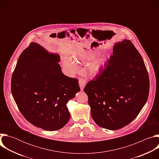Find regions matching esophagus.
<instances>
[{
	"mask_svg": "<svg viewBox=\"0 0 159 159\" xmlns=\"http://www.w3.org/2000/svg\"><path fill=\"white\" fill-rule=\"evenodd\" d=\"M86 83H87V80L85 79L82 78V77L79 78V86H80V88L81 90H84V88L85 86Z\"/></svg>",
	"mask_w": 159,
	"mask_h": 159,
	"instance_id": "1",
	"label": "esophagus"
}]
</instances>
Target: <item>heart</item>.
Masks as SVG:
<instances>
[{"instance_id": "obj_1", "label": "heart", "mask_w": 159, "mask_h": 159, "mask_svg": "<svg viewBox=\"0 0 159 159\" xmlns=\"http://www.w3.org/2000/svg\"><path fill=\"white\" fill-rule=\"evenodd\" d=\"M96 57V53H89L80 55L76 58V60L78 63H86L93 61ZM104 62L105 60L103 58H99L94 60L88 67L89 74L93 76L96 75L99 73L101 66L104 65ZM63 65L71 74H74L78 72L79 68L77 63L70 58H66L63 59Z\"/></svg>"}]
</instances>
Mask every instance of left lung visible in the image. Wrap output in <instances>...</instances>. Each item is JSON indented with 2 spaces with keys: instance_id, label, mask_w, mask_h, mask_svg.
Returning a JSON list of instances; mask_svg holds the SVG:
<instances>
[{
  "instance_id": "obj_1",
  "label": "left lung",
  "mask_w": 159,
  "mask_h": 159,
  "mask_svg": "<svg viewBox=\"0 0 159 159\" xmlns=\"http://www.w3.org/2000/svg\"><path fill=\"white\" fill-rule=\"evenodd\" d=\"M105 67L84 88L91 116L110 130L130 123L145 104L150 89L143 60L131 41L114 45Z\"/></svg>"
}]
</instances>
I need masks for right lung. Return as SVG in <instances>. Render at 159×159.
Here are the masks:
<instances>
[{
    "mask_svg": "<svg viewBox=\"0 0 159 159\" xmlns=\"http://www.w3.org/2000/svg\"><path fill=\"white\" fill-rule=\"evenodd\" d=\"M60 56L36 43L20 54L11 79V92L21 114L32 125L47 131L63 128L70 115L66 107L80 91L79 80L65 76Z\"/></svg>",
    "mask_w": 159,
    "mask_h": 159,
    "instance_id": "add662e5",
    "label": "right lung"
}]
</instances>
